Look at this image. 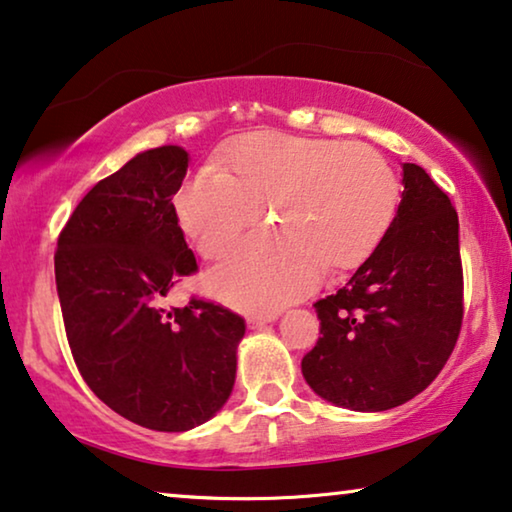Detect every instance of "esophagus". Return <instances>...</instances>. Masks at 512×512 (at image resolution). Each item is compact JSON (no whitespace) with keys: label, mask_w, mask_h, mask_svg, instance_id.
I'll return each instance as SVG.
<instances>
[{"label":"esophagus","mask_w":512,"mask_h":512,"mask_svg":"<svg viewBox=\"0 0 512 512\" xmlns=\"http://www.w3.org/2000/svg\"><path fill=\"white\" fill-rule=\"evenodd\" d=\"M276 319H278V312H271V315H250L248 317V329L257 331V329H262V326H266V324L276 322Z\"/></svg>","instance_id":"esophagus-1"}]
</instances>
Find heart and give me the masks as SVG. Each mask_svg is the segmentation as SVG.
<instances>
[{
	"label": "heart",
	"instance_id": "1",
	"mask_svg": "<svg viewBox=\"0 0 512 512\" xmlns=\"http://www.w3.org/2000/svg\"><path fill=\"white\" fill-rule=\"evenodd\" d=\"M400 202L391 163L370 144L259 133L177 193V216L202 257L220 259L259 216L273 230L250 236L209 276L236 308L273 312L308 294L322 269L361 264L384 239Z\"/></svg>",
	"mask_w": 512,
	"mask_h": 512
}]
</instances>
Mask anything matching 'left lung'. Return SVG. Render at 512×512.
<instances>
[{
    "label": "left lung",
    "mask_w": 512,
    "mask_h": 512,
    "mask_svg": "<svg viewBox=\"0 0 512 512\" xmlns=\"http://www.w3.org/2000/svg\"><path fill=\"white\" fill-rule=\"evenodd\" d=\"M402 186L379 246L345 287L315 303L322 338L301 372L335 407H400L432 384L460 335L457 211L423 167L404 163Z\"/></svg>",
    "instance_id": "8db88e82"
}]
</instances>
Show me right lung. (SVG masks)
<instances>
[{"mask_svg": "<svg viewBox=\"0 0 512 512\" xmlns=\"http://www.w3.org/2000/svg\"><path fill=\"white\" fill-rule=\"evenodd\" d=\"M188 160L177 144L140 151L82 197L55 253L80 375L112 411L158 432H186L225 407L246 333L239 315L207 301L160 308L197 269L172 204Z\"/></svg>", "mask_w": 512, "mask_h": 512, "instance_id": "obj_1", "label": "right lung"}]
</instances>
